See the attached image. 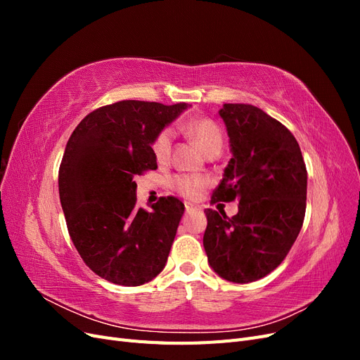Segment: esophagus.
I'll return each mask as SVG.
<instances>
[{
    "instance_id": "34e87169",
    "label": "esophagus",
    "mask_w": 360,
    "mask_h": 360,
    "mask_svg": "<svg viewBox=\"0 0 360 360\" xmlns=\"http://www.w3.org/2000/svg\"><path fill=\"white\" fill-rule=\"evenodd\" d=\"M184 207H186V213H188V214H191V213H195V212H198V210H200L197 205L189 204V202H186V205H184Z\"/></svg>"
}]
</instances>
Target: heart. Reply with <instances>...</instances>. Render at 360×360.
Returning a JSON list of instances; mask_svg holds the SVG:
<instances>
[{
  "label": "heart",
  "instance_id": "1",
  "mask_svg": "<svg viewBox=\"0 0 360 360\" xmlns=\"http://www.w3.org/2000/svg\"><path fill=\"white\" fill-rule=\"evenodd\" d=\"M188 135L200 146V148L205 155H210L213 151H221L224 136L219 126L209 118H193L186 124ZM174 130L171 127H165L158 134L153 144H151V151L158 162L163 163L169 159L171 148H172ZM174 188L179 193L186 198H197L201 191L205 188V180L200 177H189V176H177L172 180Z\"/></svg>",
  "mask_w": 360,
  "mask_h": 360
}]
</instances>
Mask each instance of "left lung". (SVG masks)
Here are the masks:
<instances>
[{"label":"left lung","instance_id":"1","mask_svg":"<svg viewBox=\"0 0 360 360\" xmlns=\"http://www.w3.org/2000/svg\"><path fill=\"white\" fill-rule=\"evenodd\" d=\"M233 158L212 202L238 200L231 219L205 209L204 249L221 278L248 284L275 270L300 233L308 172L296 138L278 120L245 103H225Z\"/></svg>","mask_w":360,"mask_h":360}]
</instances>
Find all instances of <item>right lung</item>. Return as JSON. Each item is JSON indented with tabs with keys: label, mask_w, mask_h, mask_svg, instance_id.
Segmentation results:
<instances>
[{
	"label": "right lung",
	"mask_w": 360,
	"mask_h": 360,
	"mask_svg": "<svg viewBox=\"0 0 360 360\" xmlns=\"http://www.w3.org/2000/svg\"><path fill=\"white\" fill-rule=\"evenodd\" d=\"M191 105L122 101L86 115L70 135L58 172L68 230L84 263L117 285L136 287L167 264L184 204L136 207V181L158 162L151 144Z\"/></svg>",
	"instance_id": "add662e5"
}]
</instances>
